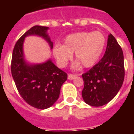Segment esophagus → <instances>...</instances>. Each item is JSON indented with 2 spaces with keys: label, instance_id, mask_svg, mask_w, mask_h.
Instances as JSON below:
<instances>
[{
  "label": "esophagus",
  "instance_id": "1",
  "mask_svg": "<svg viewBox=\"0 0 134 134\" xmlns=\"http://www.w3.org/2000/svg\"><path fill=\"white\" fill-rule=\"evenodd\" d=\"M76 74H68V79H69V80H73V79H74L76 78Z\"/></svg>",
  "mask_w": 134,
  "mask_h": 134
}]
</instances>
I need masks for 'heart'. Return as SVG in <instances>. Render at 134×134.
I'll list each match as a JSON object with an SVG mask.
<instances>
[{
    "label": "heart",
    "instance_id": "obj_1",
    "mask_svg": "<svg viewBox=\"0 0 134 134\" xmlns=\"http://www.w3.org/2000/svg\"><path fill=\"white\" fill-rule=\"evenodd\" d=\"M105 44L106 39L101 32H79L66 37L63 46L56 45L53 52L62 67L66 66L74 52L76 59L85 67L90 68L99 60ZM80 62H76L74 66H79Z\"/></svg>",
    "mask_w": 134,
    "mask_h": 134
}]
</instances>
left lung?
Wrapping results in <instances>:
<instances>
[{"label": "left lung", "instance_id": "8db88e82", "mask_svg": "<svg viewBox=\"0 0 134 134\" xmlns=\"http://www.w3.org/2000/svg\"><path fill=\"white\" fill-rule=\"evenodd\" d=\"M124 76L122 49L114 36L110 34L102 59L82 75L85 83L82 96L85 102L93 107L108 103L120 90Z\"/></svg>", "mask_w": 134, "mask_h": 134}]
</instances>
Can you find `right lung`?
<instances>
[{
    "instance_id": "add662e5",
    "label": "right lung",
    "mask_w": 134,
    "mask_h": 134,
    "mask_svg": "<svg viewBox=\"0 0 134 134\" xmlns=\"http://www.w3.org/2000/svg\"><path fill=\"white\" fill-rule=\"evenodd\" d=\"M48 27L35 25L25 32L16 41L11 60V74L21 97L27 103L40 109L52 106L60 96L62 85L68 75L49 60L42 64H29L24 59L23 45L29 35L42 37L53 48L47 34Z\"/></svg>"
}]
</instances>
